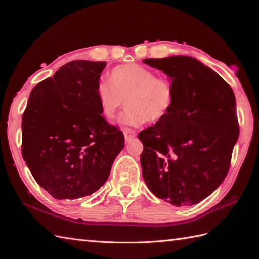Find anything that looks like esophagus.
Here are the masks:
<instances>
[{"label":"esophagus","instance_id":"esophagus-1","mask_svg":"<svg viewBox=\"0 0 259 259\" xmlns=\"http://www.w3.org/2000/svg\"><path fill=\"white\" fill-rule=\"evenodd\" d=\"M123 135H124V138L126 141H130L131 139H134L136 137V131L130 129V128H124L123 129Z\"/></svg>","mask_w":259,"mask_h":259}]
</instances>
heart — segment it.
Returning a JSON list of instances; mask_svg holds the SVG:
<instances>
[{"mask_svg":"<svg viewBox=\"0 0 259 259\" xmlns=\"http://www.w3.org/2000/svg\"><path fill=\"white\" fill-rule=\"evenodd\" d=\"M108 82L97 87V97L104 119H114L118 110L128 103L121 114V123L138 126L166 118L175 101L174 84L167 76L137 63L118 65L111 70Z\"/></svg>","mask_w":259,"mask_h":259,"instance_id":"obj_1","label":"heart"}]
</instances>
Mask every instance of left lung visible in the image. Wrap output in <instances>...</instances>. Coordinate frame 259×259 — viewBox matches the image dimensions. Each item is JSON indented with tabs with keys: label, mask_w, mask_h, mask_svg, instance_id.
I'll use <instances>...</instances> for the list:
<instances>
[{
	"label": "left lung",
	"mask_w": 259,
	"mask_h": 259,
	"mask_svg": "<svg viewBox=\"0 0 259 259\" xmlns=\"http://www.w3.org/2000/svg\"><path fill=\"white\" fill-rule=\"evenodd\" d=\"M172 81L175 101L166 118L142 130V176L156 197L191 206L226 177L239 136L234 91L197 59H145Z\"/></svg>",
	"instance_id": "left-lung-1"
}]
</instances>
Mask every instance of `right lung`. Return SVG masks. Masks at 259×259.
I'll return each instance as SVG.
<instances>
[{"mask_svg":"<svg viewBox=\"0 0 259 259\" xmlns=\"http://www.w3.org/2000/svg\"><path fill=\"white\" fill-rule=\"evenodd\" d=\"M106 62L76 60L37 83L22 115V156L56 199H78L106 183L124 147L101 115L97 87Z\"/></svg>","mask_w":259,"mask_h":259,"instance_id":"add662e5","label":"right lung"}]
</instances>
